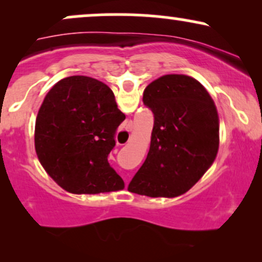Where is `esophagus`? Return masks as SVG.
<instances>
[{
  "label": "esophagus",
  "mask_w": 262,
  "mask_h": 262,
  "mask_svg": "<svg viewBox=\"0 0 262 262\" xmlns=\"http://www.w3.org/2000/svg\"><path fill=\"white\" fill-rule=\"evenodd\" d=\"M127 128H128V129H127V132H129V129H130V125H128Z\"/></svg>",
  "instance_id": "obj_1"
}]
</instances>
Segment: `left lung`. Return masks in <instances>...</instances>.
<instances>
[{"mask_svg":"<svg viewBox=\"0 0 262 262\" xmlns=\"http://www.w3.org/2000/svg\"><path fill=\"white\" fill-rule=\"evenodd\" d=\"M143 102L154 114V127L148 156L128 191L148 197H177L204 175L217 156V108L197 80L176 74L146 86Z\"/></svg>","mask_w":262,"mask_h":262,"instance_id":"8db88e82","label":"left lung"}]
</instances>
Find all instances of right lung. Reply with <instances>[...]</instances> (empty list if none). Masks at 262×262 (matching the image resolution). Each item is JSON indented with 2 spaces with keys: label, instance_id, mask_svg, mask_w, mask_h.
Wrapping results in <instances>:
<instances>
[{
  "label": "right lung",
  "instance_id": "obj_1",
  "mask_svg": "<svg viewBox=\"0 0 262 262\" xmlns=\"http://www.w3.org/2000/svg\"><path fill=\"white\" fill-rule=\"evenodd\" d=\"M125 116L112 90L89 76L60 80L45 96L35 122V151L60 187L96 194L124 188L107 158Z\"/></svg>",
  "mask_w": 262,
  "mask_h": 262
}]
</instances>
